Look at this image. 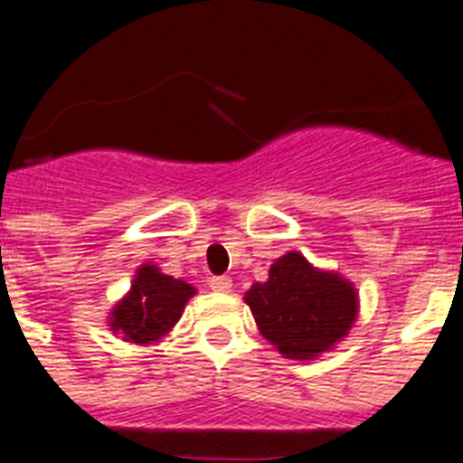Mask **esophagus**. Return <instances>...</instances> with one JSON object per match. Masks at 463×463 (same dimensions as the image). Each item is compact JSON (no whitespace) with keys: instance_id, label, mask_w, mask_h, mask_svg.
I'll use <instances>...</instances> for the list:
<instances>
[{"instance_id":"esophagus-1","label":"esophagus","mask_w":463,"mask_h":463,"mask_svg":"<svg viewBox=\"0 0 463 463\" xmlns=\"http://www.w3.org/2000/svg\"><path fill=\"white\" fill-rule=\"evenodd\" d=\"M208 286L215 292H229L232 290V279H229V276H213V279L208 280Z\"/></svg>"}]
</instances>
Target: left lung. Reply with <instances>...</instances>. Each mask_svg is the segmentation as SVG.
Wrapping results in <instances>:
<instances>
[{"label": "left lung", "mask_w": 463, "mask_h": 463, "mask_svg": "<svg viewBox=\"0 0 463 463\" xmlns=\"http://www.w3.org/2000/svg\"><path fill=\"white\" fill-rule=\"evenodd\" d=\"M246 304L262 337L292 361H314L349 335L358 318V292L339 271L318 269L290 250L252 283Z\"/></svg>", "instance_id": "8db88e82"}]
</instances>
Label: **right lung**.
Masks as SVG:
<instances>
[{"instance_id": "add662e5", "label": "right lung", "mask_w": 463, "mask_h": 463, "mask_svg": "<svg viewBox=\"0 0 463 463\" xmlns=\"http://www.w3.org/2000/svg\"><path fill=\"white\" fill-rule=\"evenodd\" d=\"M194 295L196 288L187 280L164 274L152 262L142 264L137 267L130 290L109 311V330L140 346L161 342L180 321Z\"/></svg>"}]
</instances>
